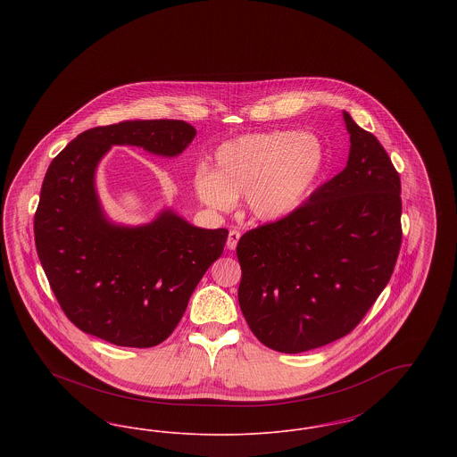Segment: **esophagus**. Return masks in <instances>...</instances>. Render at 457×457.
<instances>
[{"label":"esophagus","mask_w":457,"mask_h":457,"mask_svg":"<svg viewBox=\"0 0 457 457\" xmlns=\"http://www.w3.org/2000/svg\"><path fill=\"white\" fill-rule=\"evenodd\" d=\"M239 237H241V235H239L238 229H231V231H229V235H228L226 246H228L229 250H235V248H237V245H238Z\"/></svg>","instance_id":"obj_1"}]
</instances>
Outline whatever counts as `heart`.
<instances>
[{
  "label": "heart",
  "mask_w": 457,
  "mask_h": 457,
  "mask_svg": "<svg viewBox=\"0 0 457 457\" xmlns=\"http://www.w3.org/2000/svg\"><path fill=\"white\" fill-rule=\"evenodd\" d=\"M324 164V145L312 133H246L219 147L214 171L196 168L194 190L202 204L218 212L231 211L245 195L253 218L272 222L302 205Z\"/></svg>",
  "instance_id": "b5f03b06"
}]
</instances>
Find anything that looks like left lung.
<instances>
[{"label":"left lung","mask_w":457,"mask_h":457,"mask_svg":"<svg viewBox=\"0 0 457 457\" xmlns=\"http://www.w3.org/2000/svg\"><path fill=\"white\" fill-rule=\"evenodd\" d=\"M348 164L289 216L238 241L239 308L257 339L303 353L345 337L391 279L401 248V179L343 111Z\"/></svg>","instance_id":"8db88e82"}]
</instances>
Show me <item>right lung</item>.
I'll list each match as a JSON object with an SVG mask.
<instances>
[{
	"label": "right lung",
	"instance_id": "obj_1",
	"mask_svg": "<svg viewBox=\"0 0 457 457\" xmlns=\"http://www.w3.org/2000/svg\"><path fill=\"white\" fill-rule=\"evenodd\" d=\"M196 130L181 120H133L80 133L44 176L34 235L66 317L116 346L153 348L181 320L196 284L224 250L228 229H204L171 209L140 226L106 216L96 171L112 145L176 157Z\"/></svg>",
	"mask_w": 457,
	"mask_h": 457
}]
</instances>
